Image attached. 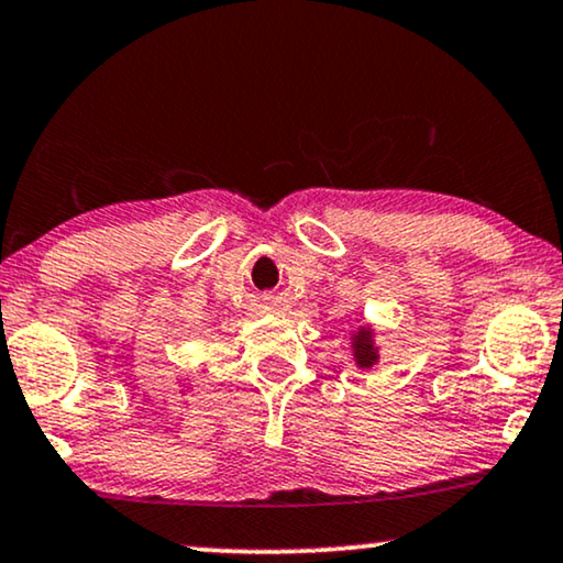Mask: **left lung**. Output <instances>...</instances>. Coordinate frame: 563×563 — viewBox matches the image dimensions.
<instances>
[{
	"mask_svg": "<svg viewBox=\"0 0 563 563\" xmlns=\"http://www.w3.org/2000/svg\"><path fill=\"white\" fill-rule=\"evenodd\" d=\"M350 350L357 368L365 371V368H373V365H378L380 350L376 344V329H373V324H360L357 329H352Z\"/></svg>",
	"mask_w": 563,
	"mask_h": 563,
	"instance_id": "left-lung-1",
	"label": "left lung"
}]
</instances>
